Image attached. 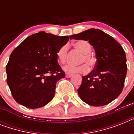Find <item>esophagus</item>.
I'll list each match as a JSON object with an SVG mask.
<instances>
[{
    "label": "esophagus",
    "instance_id": "esophagus-1",
    "mask_svg": "<svg viewBox=\"0 0 134 134\" xmlns=\"http://www.w3.org/2000/svg\"><path fill=\"white\" fill-rule=\"evenodd\" d=\"M72 74H69V73H66V77L67 78H69L71 77V76H72Z\"/></svg>",
    "mask_w": 134,
    "mask_h": 134
}]
</instances>
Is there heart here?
I'll use <instances>...</instances> for the list:
<instances>
[{
	"label": "heart",
	"mask_w": 134,
	"mask_h": 134,
	"mask_svg": "<svg viewBox=\"0 0 134 134\" xmlns=\"http://www.w3.org/2000/svg\"><path fill=\"white\" fill-rule=\"evenodd\" d=\"M74 46L80 52L83 53L81 62L86 63L90 67H93L95 65L96 58L93 55L91 54L92 46L88 41L79 40L76 42ZM68 46L64 45L59 48L57 52V58L60 64H65L67 59V53ZM64 70L67 73H86L88 71V67L86 64L79 65H67L64 67Z\"/></svg>",
	"instance_id": "1"
}]
</instances>
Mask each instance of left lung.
Returning a JSON list of instances; mask_svg holds the SVG:
<instances>
[{"label":"left lung","instance_id":"obj_1","mask_svg":"<svg viewBox=\"0 0 134 134\" xmlns=\"http://www.w3.org/2000/svg\"><path fill=\"white\" fill-rule=\"evenodd\" d=\"M69 37L88 41L95 51V68L82 76V83L77 90L81 99L94 106L113 102L122 91L127 74V58L122 47L110 35L94 28Z\"/></svg>","mask_w":134,"mask_h":134}]
</instances>
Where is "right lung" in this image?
I'll use <instances>...</instances> for the list:
<instances>
[{
	"label": "right lung",
	"mask_w": 134,
	"mask_h": 134,
	"mask_svg": "<svg viewBox=\"0 0 134 134\" xmlns=\"http://www.w3.org/2000/svg\"><path fill=\"white\" fill-rule=\"evenodd\" d=\"M69 39L42 31L28 37L12 51L6 66L7 83L17 103L37 108L53 99L57 81L65 76L57 52Z\"/></svg>",
	"instance_id": "1"
}]
</instances>
